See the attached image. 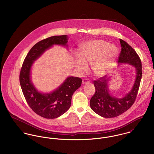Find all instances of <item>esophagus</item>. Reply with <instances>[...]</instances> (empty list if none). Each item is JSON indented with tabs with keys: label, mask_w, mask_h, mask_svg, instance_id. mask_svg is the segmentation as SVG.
Segmentation results:
<instances>
[{
	"label": "esophagus",
	"mask_w": 154,
	"mask_h": 154,
	"mask_svg": "<svg viewBox=\"0 0 154 154\" xmlns=\"http://www.w3.org/2000/svg\"><path fill=\"white\" fill-rule=\"evenodd\" d=\"M88 83H89V79H84L82 80V84H83V85L86 84H88Z\"/></svg>",
	"instance_id": "1"
}]
</instances>
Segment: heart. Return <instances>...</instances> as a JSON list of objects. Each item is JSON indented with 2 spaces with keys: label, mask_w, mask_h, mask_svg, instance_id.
I'll list each match as a JSON object with an SVG mask.
<instances>
[{
  "label": "heart",
  "mask_w": 154,
  "mask_h": 154,
  "mask_svg": "<svg viewBox=\"0 0 154 154\" xmlns=\"http://www.w3.org/2000/svg\"><path fill=\"white\" fill-rule=\"evenodd\" d=\"M118 50L117 47L103 40H91L82 46V53H76L75 62L78 72L85 73L88 69V63L92 64L94 73L103 76L110 72L114 65Z\"/></svg>",
  "instance_id": "obj_1"
}]
</instances>
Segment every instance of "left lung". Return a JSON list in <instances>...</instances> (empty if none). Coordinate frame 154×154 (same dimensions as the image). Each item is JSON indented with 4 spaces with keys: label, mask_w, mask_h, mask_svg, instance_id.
Listing matches in <instances>:
<instances>
[{
    "label": "left lung",
    "mask_w": 154,
    "mask_h": 154,
    "mask_svg": "<svg viewBox=\"0 0 154 154\" xmlns=\"http://www.w3.org/2000/svg\"><path fill=\"white\" fill-rule=\"evenodd\" d=\"M122 49L119 63H127L136 67V79L132 89L125 97L116 98L109 92V79L104 76L94 81L95 92L90 100L91 109L105 118L116 117L129 109L135 101L142 78V63L135 50L126 42L120 39Z\"/></svg>",
    "instance_id": "8db88e82"
}]
</instances>
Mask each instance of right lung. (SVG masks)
I'll return each mask as SVG.
<instances>
[{
    "instance_id": "obj_1",
    "label": "right lung",
    "mask_w": 154,
    "mask_h": 154,
    "mask_svg": "<svg viewBox=\"0 0 154 154\" xmlns=\"http://www.w3.org/2000/svg\"><path fill=\"white\" fill-rule=\"evenodd\" d=\"M67 36L63 35L52 36L38 42L29 51L21 69L20 82L26 101L34 112L45 119L57 118L69 110L72 95L81 86L82 79L69 76L54 91L41 93L31 82V66L35 60L53 45L67 47Z\"/></svg>"
}]
</instances>
